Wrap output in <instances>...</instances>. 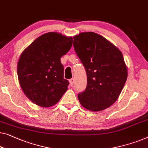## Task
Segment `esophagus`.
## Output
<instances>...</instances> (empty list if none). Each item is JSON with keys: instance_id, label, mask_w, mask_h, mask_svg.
Instances as JSON below:
<instances>
[{"instance_id": "34e87169", "label": "esophagus", "mask_w": 148, "mask_h": 148, "mask_svg": "<svg viewBox=\"0 0 148 148\" xmlns=\"http://www.w3.org/2000/svg\"><path fill=\"white\" fill-rule=\"evenodd\" d=\"M69 83H70V85L71 86H73L74 84V79H71L69 80Z\"/></svg>"}]
</instances>
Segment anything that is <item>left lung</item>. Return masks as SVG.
Here are the masks:
<instances>
[{"label": "left lung", "instance_id": "obj_1", "mask_svg": "<svg viewBox=\"0 0 148 148\" xmlns=\"http://www.w3.org/2000/svg\"><path fill=\"white\" fill-rule=\"evenodd\" d=\"M75 51L85 68L87 84L78 95L81 106L91 111L106 110L116 101L127 78L120 50L93 32L73 37Z\"/></svg>", "mask_w": 148, "mask_h": 148}]
</instances>
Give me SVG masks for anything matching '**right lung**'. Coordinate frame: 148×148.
Masks as SVG:
<instances>
[{"label":"right lung","instance_id":"1","mask_svg":"<svg viewBox=\"0 0 148 148\" xmlns=\"http://www.w3.org/2000/svg\"><path fill=\"white\" fill-rule=\"evenodd\" d=\"M72 37L49 32L34 40L23 51L17 64L21 87L34 103L42 108L58 103L67 91L61 58L70 50Z\"/></svg>","mask_w":148,"mask_h":148}]
</instances>
